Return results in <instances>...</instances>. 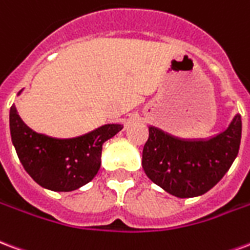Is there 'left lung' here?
<instances>
[{"mask_svg": "<svg viewBox=\"0 0 250 250\" xmlns=\"http://www.w3.org/2000/svg\"><path fill=\"white\" fill-rule=\"evenodd\" d=\"M241 116L208 138H183L149 126L143 167L149 180L178 198L201 196L221 180L236 160L241 143Z\"/></svg>", "mask_w": 250, "mask_h": 250, "instance_id": "obj_1", "label": "left lung"}]
</instances>
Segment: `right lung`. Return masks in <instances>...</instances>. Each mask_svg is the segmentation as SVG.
<instances>
[{
	"mask_svg": "<svg viewBox=\"0 0 250 250\" xmlns=\"http://www.w3.org/2000/svg\"><path fill=\"white\" fill-rule=\"evenodd\" d=\"M9 123L23 169L38 185L53 192H72L92 181L101 167L104 143L124 127L121 124H106L78 137H50L30 129L14 105Z\"/></svg>",
	"mask_w": 250,
	"mask_h": 250,
	"instance_id": "add662e5",
	"label": "right lung"
}]
</instances>
